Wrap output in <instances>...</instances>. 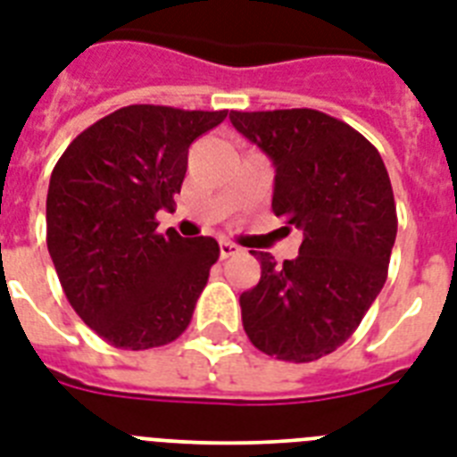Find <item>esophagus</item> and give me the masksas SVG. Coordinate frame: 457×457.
Returning <instances> with one entry per match:
<instances>
[{
	"mask_svg": "<svg viewBox=\"0 0 457 457\" xmlns=\"http://www.w3.org/2000/svg\"><path fill=\"white\" fill-rule=\"evenodd\" d=\"M239 246L232 242H220V258H229V256H237L239 253Z\"/></svg>",
	"mask_w": 457,
	"mask_h": 457,
	"instance_id": "34e87169",
	"label": "esophagus"
}]
</instances>
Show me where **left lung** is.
Wrapping results in <instances>:
<instances>
[{"instance_id":"obj_1","label":"left lung","mask_w":457,"mask_h":457,"mask_svg":"<svg viewBox=\"0 0 457 457\" xmlns=\"http://www.w3.org/2000/svg\"><path fill=\"white\" fill-rule=\"evenodd\" d=\"M229 120L270 156L272 213L303 235L282 265L253 251L261 279L239 296L244 329L278 361H318L355 332L386 282L398 228L389 172L361 132L322 111H229Z\"/></svg>"}]
</instances>
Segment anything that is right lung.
<instances>
[{
	"mask_svg": "<svg viewBox=\"0 0 457 457\" xmlns=\"http://www.w3.org/2000/svg\"><path fill=\"white\" fill-rule=\"evenodd\" d=\"M228 111L135 104L68 145L46 192V249L82 322L111 346H165L185 332L220 256L213 237L158 235L194 139Z\"/></svg>",
	"mask_w": 457,
	"mask_h": 457,
	"instance_id": "right-lung-1",
	"label": "right lung"
}]
</instances>
